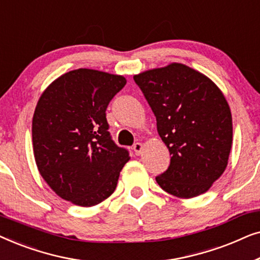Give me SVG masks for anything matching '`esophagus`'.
Here are the masks:
<instances>
[{"label": "esophagus", "mask_w": 260, "mask_h": 260, "mask_svg": "<svg viewBox=\"0 0 260 260\" xmlns=\"http://www.w3.org/2000/svg\"><path fill=\"white\" fill-rule=\"evenodd\" d=\"M134 151L136 155H141L142 151H143V144L142 143L134 144Z\"/></svg>", "instance_id": "obj_1"}]
</instances>
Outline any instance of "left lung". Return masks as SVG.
Segmentation results:
<instances>
[{
  "label": "left lung",
  "mask_w": 260,
  "mask_h": 260,
  "mask_svg": "<svg viewBox=\"0 0 260 260\" xmlns=\"http://www.w3.org/2000/svg\"><path fill=\"white\" fill-rule=\"evenodd\" d=\"M134 80L172 155L156 182L181 199L206 193L225 172L232 148V115L221 90L205 74L179 62L136 74Z\"/></svg>",
  "instance_id": "left-lung-1"
}]
</instances>
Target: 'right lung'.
Wrapping results in <instances>:
<instances>
[{"instance_id": "right-lung-1", "label": "right lung", "mask_w": 260, "mask_h": 260, "mask_svg": "<svg viewBox=\"0 0 260 260\" xmlns=\"http://www.w3.org/2000/svg\"><path fill=\"white\" fill-rule=\"evenodd\" d=\"M125 84L123 76L79 69L60 76L39 98L31 123L35 162L63 200L91 207L115 191L130 156L112 141L105 111Z\"/></svg>"}]
</instances>
